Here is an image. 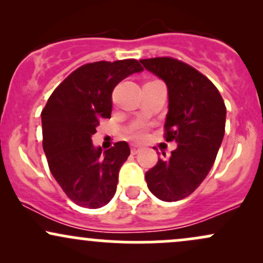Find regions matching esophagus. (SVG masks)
Wrapping results in <instances>:
<instances>
[{
  "mask_svg": "<svg viewBox=\"0 0 263 263\" xmlns=\"http://www.w3.org/2000/svg\"><path fill=\"white\" fill-rule=\"evenodd\" d=\"M140 151H141V147L131 146V153H132V155H137V153L140 152Z\"/></svg>",
  "mask_w": 263,
  "mask_h": 263,
  "instance_id": "esophagus-1",
  "label": "esophagus"
}]
</instances>
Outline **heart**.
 Listing matches in <instances>:
<instances>
[{
	"label": "heart",
	"mask_w": 263,
	"mask_h": 263,
	"mask_svg": "<svg viewBox=\"0 0 263 263\" xmlns=\"http://www.w3.org/2000/svg\"><path fill=\"white\" fill-rule=\"evenodd\" d=\"M131 136L132 138H135V140H142V138L144 137V126L138 125L136 126L135 128H132Z\"/></svg>",
	"instance_id": "heart-1"
}]
</instances>
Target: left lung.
<instances>
[{
  "instance_id": "obj_1",
  "label": "left lung",
  "mask_w": 263,
  "mask_h": 263,
  "mask_svg": "<svg viewBox=\"0 0 263 263\" xmlns=\"http://www.w3.org/2000/svg\"><path fill=\"white\" fill-rule=\"evenodd\" d=\"M141 63L167 84L164 138L178 143L170 158H159L144 178L155 197L178 201L200 185L215 162L225 134V102L204 74L182 60L159 57Z\"/></svg>"
}]
</instances>
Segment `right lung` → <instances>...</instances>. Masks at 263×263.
Here are the masks:
<instances>
[{
    "label": "right lung",
    "instance_id": "1",
    "mask_svg": "<svg viewBox=\"0 0 263 263\" xmlns=\"http://www.w3.org/2000/svg\"><path fill=\"white\" fill-rule=\"evenodd\" d=\"M143 70L136 59L79 66L57 86L42 111L43 149L53 177L66 197L89 209L106 205L116 193L119 172L129 156L120 141L102 152L91 136L110 119L115 86Z\"/></svg>",
    "mask_w": 263,
    "mask_h": 263
}]
</instances>
